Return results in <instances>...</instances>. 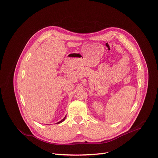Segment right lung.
Wrapping results in <instances>:
<instances>
[{
    "label": "right lung",
    "instance_id": "1",
    "mask_svg": "<svg viewBox=\"0 0 158 158\" xmlns=\"http://www.w3.org/2000/svg\"><path fill=\"white\" fill-rule=\"evenodd\" d=\"M65 118H66V117H64V118H63V120H61V121H60V122H57V123H61V122H63V121H64V120H65Z\"/></svg>",
    "mask_w": 158,
    "mask_h": 158
}]
</instances>
